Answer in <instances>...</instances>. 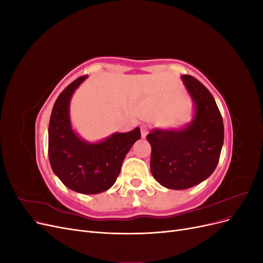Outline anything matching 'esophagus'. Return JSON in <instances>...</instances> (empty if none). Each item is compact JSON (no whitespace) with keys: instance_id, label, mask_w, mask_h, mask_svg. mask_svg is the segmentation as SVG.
<instances>
[{"instance_id":"obj_1","label":"esophagus","mask_w":263,"mask_h":263,"mask_svg":"<svg viewBox=\"0 0 263 263\" xmlns=\"http://www.w3.org/2000/svg\"><path fill=\"white\" fill-rule=\"evenodd\" d=\"M150 127L148 125H141L140 126V132H141V137L145 138L147 136V134L149 133Z\"/></svg>"}]
</instances>
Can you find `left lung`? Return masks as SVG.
Returning <instances> with one entry per match:
<instances>
[{"mask_svg": "<svg viewBox=\"0 0 263 263\" xmlns=\"http://www.w3.org/2000/svg\"><path fill=\"white\" fill-rule=\"evenodd\" d=\"M182 80L195 105L192 123L183 129H154L147 135L151 173L172 190H185L208 179L224 144V124L213 95L192 76H182Z\"/></svg>", "mask_w": 263, "mask_h": 263, "instance_id": "1", "label": "left lung"}]
</instances>
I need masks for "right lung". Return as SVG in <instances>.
<instances>
[{
    "mask_svg": "<svg viewBox=\"0 0 263 263\" xmlns=\"http://www.w3.org/2000/svg\"><path fill=\"white\" fill-rule=\"evenodd\" d=\"M87 76L78 78L54 102L48 128V156L51 169L60 181L78 193L98 194L112 187L140 129L115 133L105 140L90 144L71 128L70 99Z\"/></svg>",
    "mask_w": 263,
    "mask_h": 263,
    "instance_id": "obj_1",
    "label": "right lung"
}]
</instances>
